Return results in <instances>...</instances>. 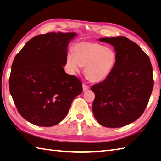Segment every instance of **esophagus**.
Returning a JSON list of instances; mask_svg holds the SVG:
<instances>
[{
    "label": "esophagus",
    "mask_w": 161,
    "mask_h": 161,
    "mask_svg": "<svg viewBox=\"0 0 161 161\" xmlns=\"http://www.w3.org/2000/svg\"><path fill=\"white\" fill-rule=\"evenodd\" d=\"M82 89H83L84 91H86V90H88L89 89H90V86H89L87 85H86V84H83Z\"/></svg>",
    "instance_id": "esophagus-1"
}]
</instances>
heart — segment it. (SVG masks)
Wrapping results in <instances>:
<instances>
[{"instance_id":"1","label":"heart","mask_w":161,"mask_h":161,"mask_svg":"<svg viewBox=\"0 0 161 161\" xmlns=\"http://www.w3.org/2000/svg\"><path fill=\"white\" fill-rule=\"evenodd\" d=\"M117 59L114 48L96 42H83L74 47L73 53H67L66 63L71 73L79 72L85 67V74L90 80L101 81L110 75Z\"/></svg>"}]
</instances>
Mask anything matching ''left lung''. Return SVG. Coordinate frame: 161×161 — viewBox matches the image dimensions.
Returning a JSON list of instances; mask_svg holds the SVG:
<instances>
[{
  "label": "left lung",
  "instance_id": "obj_1",
  "mask_svg": "<svg viewBox=\"0 0 161 161\" xmlns=\"http://www.w3.org/2000/svg\"><path fill=\"white\" fill-rule=\"evenodd\" d=\"M99 41L113 46L117 59L110 75L92 86L94 116L104 127H123L138 119L146 108L153 88V67L148 56L126 37Z\"/></svg>",
  "mask_w": 161,
  "mask_h": 161
}]
</instances>
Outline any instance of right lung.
Returning a JSON list of instances; mask_svg holds the SVG:
<instances>
[{"instance_id":"obj_1","label":"right lung","mask_w":161,"mask_h":161,"mask_svg":"<svg viewBox=\"0 0 161 161\" xmlns=\"http://www.w3.org/2000/svg\"><path fill=\"white\" fill-rule=\"evenodd\" d=\"M75 33L36 36L17 53L12 64L9 90L17 110L38 126L51 127L67 116L82 83L65 73L69 42Z\"/></svg>"}]
</instances>
